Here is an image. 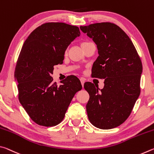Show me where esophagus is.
<instances>
[{
    "instance_id": "esophagus-1",
    "label": "esophagus",
    "mask_w": 154,
    "mask_h": 154,
    "mask_svg": "<svg viewBox=\"0 0 154 154\" xmlns=\"http://www.w3.org/2000/svg\"><path fill=\"white\" fill-rule=\"evenodd\" d=\"M80 80H81V83H82V86H83V85H84V83H85V79H83V78H81Z\"/></svg>"
}]
</instances>
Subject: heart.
Here are the masks:
<instances>
[{
  "instance_id": "heart-1",
  "label": "heart",
  "mask_w": 154,
  "mask_h": 154,
  "mask_svg": "<svg viewBox=\"0 0 154 154\" xmlns=\"http://www.w3.org/2000/svg\"><path fill=\"white\" fill-rule=\"evenodd\" d=\"M85 43H88L87 42H83V43H82V45H83V44H85Z\"/></svg>"
}]
</instances>
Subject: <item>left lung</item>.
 Listing matches in <instances>:
<instances>
[{"label":"left lung","mask_w":154,"mask_h":154,"mask_svg":"<svg viewBox=\"0 0 154 154\" xmlns=\"http://www.w3.org/2000/svg\"><path fill=\"white\" fill-rule=\"evenodd\" d=\"M80 29L98 49L92 77L105 79L102 90L91 82L84 83L90 95L88 119L100 129L114 128L128 118L140 95L141 60L128 36L116 24L96 23Z\"/></svg>","instance_id":"obj_1"}]
</instances>
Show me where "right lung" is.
Returning a JSON list of instances; mask_svg holds the SVG:
<instances>
[{
    "label": "right lung",
    "mask_w": 154,
    "mask_h": 154,
    "mask_svg": "<svg viewBox=\"0 0 154 154\" xmlns=\"http://www.w3.org/2000/svg\"><path fill=\"white\" fill-rule=\"evenodd\" d=\"M79 36L77 26L48 22L34 30L22 46L15 69L19 100L38 125L60 123L72 98L82 90L77 77H69L58 86L51 76L54 66L63 62L68 46Z\"/></svg>",
    "instance_id": "right-lung-1"
}]
</instances>
